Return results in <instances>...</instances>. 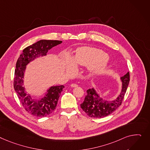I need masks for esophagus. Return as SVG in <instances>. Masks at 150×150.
Segmentation results:
<instances>
[{
    "label": "esophagus",
    "mask_w": 150,
    "mask_h": 150,
    "mask_svg": "<svg viewBox=\"0 0 150 150\" xmlns=\"http://www.w3.org/2000/svg\"><path fill=\"white\" fill-rule=\"evenodd\" d=\"M71 87H78V85H77L76 84L73 83V84H71Z\"/></svg>",
    "instance_id": "esophagus-1"
}]
</instances>
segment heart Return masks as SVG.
<instances>
[{"instance_id": "obj_1", "label": "heart", "mask_w": 150, "mask_h": 150, "mask_svg": "<svg viewBox=\"0 0 150 150\" xmlns=\"http://www.w3.org/2000/svg\"><path fill=\"white\" fill-rule=\"evenodd\" d=\"M66 70L69 73H72L77 66H88L91 73L96 74L106 67L108 64V58L105 54L96 48L91 47H81L78 48L73 58L69 55H66Z\"/></svg>"}]
</instances>
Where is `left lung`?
<instances>
[{
	"label": "left lung",
	"mask_w": 150,
	"mask_h": 150,
	"mask_svg": "<svg viewBox=\"0 0 150 150\" xmlns=\"http://www.w3.org/2000/svg\"><path fill=\"white\" fill-rule=\"evenodd\" d=\"M122 82L121 90L118 96L113 100H105L99 95L95 87L87 90V95L81 104V107L91 117L101 118L112 113L121 105L129 81L128 72L120 78Z\"/></svg>",
	"instance_id": "left-lung-1"
}]
</instances>
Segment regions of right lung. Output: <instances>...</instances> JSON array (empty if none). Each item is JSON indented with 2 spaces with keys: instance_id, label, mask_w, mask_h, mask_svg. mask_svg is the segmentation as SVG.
Instances as JSON below:
<instances>
[{
  "instance_id": "obj_1",
  "label": "right lung",
  "mask_w": 150,
  "mask_h": 150,
  "mask_svg": "<svg viewBox=\"0 0 150 150\" xmlns=\"http://www.w3.org/2000/svg\"><path fill=\"white\" fill-rule=\"evenodd\" d=\"M62 43V41L41 40L24 49L17 61L14 72V90L26 110L37 117L47 116L54 112L64 86H51L42 98H33L31 94L28 93L24 86L26 66L38 58L46 56L49 50Z\"/></svg>"
}]
</instances>
